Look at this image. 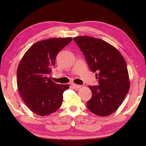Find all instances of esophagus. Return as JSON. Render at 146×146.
<instances>
[{"label": "esophagus", "mask_w": 146, "mask_h": 146, "mask_svg": "<svg viewBox=\"0 0 146 146\" xmlns=\"http://www.w3.org/2000/svg\"><path fill=\"white\" fill-rule=\"evenodd\" d=\"M71 85H72L73 87L75 88V89H78V88L81 87V85H76V84H75V83H71Z\"/></svg>", "instance_id": "1"}]
</instances>
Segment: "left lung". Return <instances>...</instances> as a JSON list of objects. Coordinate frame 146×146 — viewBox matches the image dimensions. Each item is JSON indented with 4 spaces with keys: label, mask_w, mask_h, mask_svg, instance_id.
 Here are the masks:
<instances>
[{
    "label": "left lung",
    "mask_w": 146,
    "mask_h": 146,
    "mask_svg": "<svg viewBox=\"0 0 146 146\" xmlns=\"http://www.w3.org/2000/svg\"><path fill=\"white\" fill-rule=\"evenodd\" d=\"M84 54L90 69L96 73L98 86H89L92 97L86 106L92 113L108 116L116 111L130 88L129 73L124 58L112 45L90 36L73 39Z\"/></svg>",
    "instance_id": "8db88e82"
}]
</instances>
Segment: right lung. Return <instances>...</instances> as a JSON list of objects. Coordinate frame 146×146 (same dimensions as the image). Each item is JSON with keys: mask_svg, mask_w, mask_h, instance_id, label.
I'll return each instance as SVG.
<instances>
[{"mask_svg": "<svg viewBox=\"0 0 146 146\" xmlns=\"http://www.w3.org/2000/svg\"><path fill=\"white\" fill-rule=\"evenodd\" d=\"M72 38H50L34 44L21 59L17 70V88L24 103L34 113L49 115L63 103L69 85L56 84L48 78L56 57Z\"/></svg>", "mask_w": 146, "mask_h": 146, "instance_id": "1", "label": "right lung"}]
</instances>
